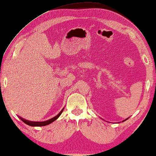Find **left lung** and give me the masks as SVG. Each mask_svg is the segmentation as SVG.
Segmentation results:
<instances>
[{"instance_id": "8db88e82", "label": "left lung", "mask_w": 156, "mask_h": 156, "mask_svg": "<svg viewBox=\"0 0 156 156\" xmlns=\"http://www.w3.org/2000/svg\"><path fill=\"white\" fill-rule=\"evenodd\" d=\"M129 118H127V119H124V121H122V122H124V121H126V120H127V119H129Z\"/></svg>"}]
</instances>
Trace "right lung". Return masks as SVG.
Here are the masks:
<instances>
[{
	"label": "right lung",
	"mask_w": 156,
	"mask_h": 156,
	"mask_svg": "<svg viewBox=\"0 0 156 156\" xmlns=\"http://www.w3.org/2000/svg\"><path fill=\"white\" fill-rule=\"evenodd\" d=\"M63 109H64V108H63L62 110H61L60 112H59L58 115L56 116V117H54L53 118H51V119H50L49 120H47V121H44V122H31V121H29V120L23 119V118L20 117V116H18V117H19L20 119L22 120V121H23L24 123H25L26 124L29 125V126H47V125L51 124V123H52L53 122L55 121V120L58 119V118L60 117L61 114L63 112Z\"/></svg>",
	"instance_id": "obj_1"
}]
</instances>
